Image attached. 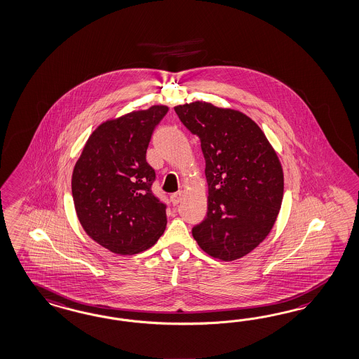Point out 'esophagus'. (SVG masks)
<instances>
[{"label": "esophagus", "mask_w": 359, "mask_h": 359, "mask_svg": "<svg viewBox=\"0 0 359 359\" xmlns=\"http://www.w3.org/2000/svg\"><path fill=\"white\" fill-rule=\"evenodd\" d=\"M182 198H184V193L182 191H178V193L170 195V201H172V203L175 205H178L182 201Z\"/></svg>", "instance_id": "1"}]
</instances>
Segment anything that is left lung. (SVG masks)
Wrapping results in <instances>:
<instances>
[{"mask_svg":"<svg viewBox=\"0 0 359 359\" xmlns=\"http://www.w3.org/2000/svg\"><path fill=\"white\" fill-rule=\"evenodd\" d=\"M201 139L208 184L207 216L193 237L208 256L231 262L259 245L276 224L283 169L259 126L235 109L205 101L175 106Z\"/></svg>","mask_w":359,"mask_h":359,"instance_id":"left-lung-1","label":"left lung"}]
</instances>
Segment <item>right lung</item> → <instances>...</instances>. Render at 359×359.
<instances>
[{
    "mask_svg": "<svg viewBox=\"0 0 359 359\" xmlns=\"http://www.w3.org/2000/svg\"><path fill=\"white\" fill-rule=\"evenodd\" d=\"M168 110L154 104L104 121L90 133L73 168V203L80 224L115 255H137L164 233L165 205L151 191L154 170L145 154Z\"/></svg>",
    "mask_w": 359,
    "mask_h": 359,
    "instance_id": "add662e5",
    "label": "right lung"
}]
</instances>
